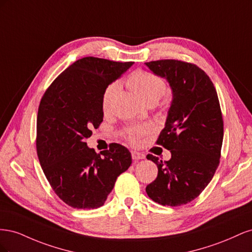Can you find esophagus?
I'll use <instances>...</instances> for the list:
<instances>
[{
	"label": "esophagus",
	"instance_id": "esophagus-1",
	"mask_svg": "<svg viewBox=\"0 0 252 252\" xmlns=\"http://www.w3.org/2000/svg\"><path fill=\"white\" fill-rule=\"evenodd\" d=\"M131 157H132L133 159H143V158H145V155L140 154V152H136V151L131 152Z\"/></svg>",
	"mask_w": 252,
	"mask_h": 252
}]
</instances>
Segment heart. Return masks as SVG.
<instances>
[{"instance_id": "b5f03b06", "label": "heart", "mask_w": 252, "mask_h": 252, "mask_svg": "<svg viewBox=\"0 0 252 252\" xmlns=\"http://www.w3.org/2000/svg\"><path fill=\"white\" fill-rule=\"evenodd\" d=\"M127 83L135 94L138 95L145 103L158 102L167 90L166 83L163 79L158 77L157 74L148 71H135L128 78ZM119 90V84L112 83L104 91L102 96V108L104 111H108L113 97L116 96ZM150 130L149 126H143L129 132V141L135 144L138 143L140 136L147 133Z\"/></svg>"}]
</instances>
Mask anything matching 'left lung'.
I'll return each mask as SVG.
<instances>
[{
	"instance_id": "8db88e82",
	"label": "left lung",
	"mask_w": 252,
	"mask_h": 252,
	"mask_svg": "<svg viewBox=\"0 0 252 252\" xmlns=\"http://www.w3.org/2000/svg\"><path fill=\"white\" fill-rule=\"evenodd\" d=\"M168 82L172 101L158 144L170 150L169 161L148 155L158 166V177L146 187L152 201L181 206L194 200L209 184L218 168L224 125L217 90L194 64L178 60L145 63Z\"/></svg>"
}]
</instances>
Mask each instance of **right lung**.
I'll return each instance as SVG.
<instances>
[{
	"label": "right lung",
	"instance_id": "1",
	"mask_svg": "<svg viewBox=\"0 0 252 252\" xmlns=\"http://www.w3.org/2000/svg\"><path fill=\"white\" fill-rule=\"evenodd\" d=\"M132 64L80 59L42 97L36 119L37 157L53 191L73 208L101 207L117 178L131 165V154L122 145L114 144L101 157L85 141L103 121L104 91Z\"/></svg>",
	"mask_w": 252,
	"mask_h": 252
}]
</instances>
